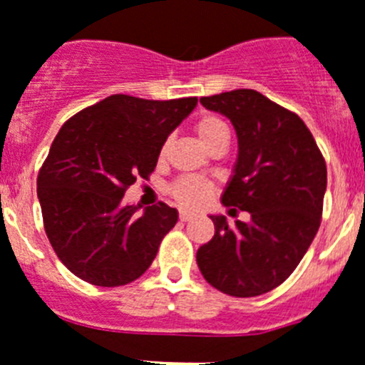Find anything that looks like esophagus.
Listing matches in <instances>:
<instances>
[{
    "label": "esophagus",
    "mask_w": 365,
    "mask_h": 365,
    "mask_svg": "<svg viewBox=\"0 0 365 365\" xmlns=\"http://www.w3.org/2000/svg\"><path fill=\"white\" fill-rule=\"evenodd\" d=\"M191 219H195V213H191V211H185V210L180 211V220H182V222H187V220H191Z\"/></svg>",
    "instance_id": "34e87169"
}]
</instances>
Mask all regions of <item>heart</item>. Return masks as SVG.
<instances>
[{
  "label": "heart",
  "instance_id": "1",
  "mask_svg": "<svg viewBox=\"0 0 365 365\" xmlns=\"http://www.w3.org/2000/svg\"><path fill=\"white\" fill-rule=\"evenodd\" d=\"M195 131L202 145L210 146L211 143H215L220 137H228V128L220 118L217 116H202L200 120L195 124ZM167 154V145L161 148V158ZM173 197L176 198L183 207H200L210 200L211 192H213V185L206 180L197 176H185L180 178L173 183L170 187Z\"/></svg>",
  "mask_w": 365,
  "mask_h": 365
}]
</instances>
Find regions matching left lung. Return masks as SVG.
<instances>
[{"label": "left lung", "instance_id": "left-lung-1", "mask_svg": "<svg viewBox=\"0 0 365 365\" xmlns=\"http://www.w3.org/2000/svg\"><path fill=\"white\" fill-rule=\"evenodd\" d=\"M200 103L234 125L237 159L220 202L249 211L250 220L230 226L210 215L215 235L198 249V269L226 295H263L295 271L319 230L327 165L304 122L258 91Z\"/></svg>", "mask_w": 365, "mask_h": 365}]
</instances>
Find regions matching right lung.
<instances>
[{
    "label": "right lung",
    "mask_w": 365,
    "mask_h": 365,
    "mask_svg": "<svg viewBox=\"0 0 365 365\" xmlns=\"http://www.w3.org/2000/svg\"><path fill=\"white\" fill-rule=\"evenodd\" d=\"M197 98L143 100L113 94L73 115L55 137L36 178L46 235L81 280L124 286L152 265L178 210L159 202L139 213L125 189L148 178L167 137Z\"/></svg>",
    "instance_id": "obj_1"
}]
</instances>
